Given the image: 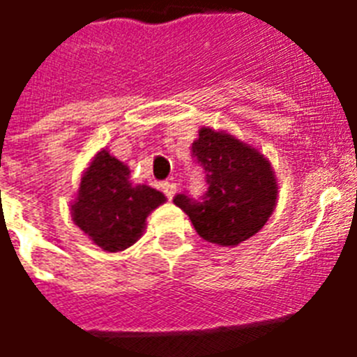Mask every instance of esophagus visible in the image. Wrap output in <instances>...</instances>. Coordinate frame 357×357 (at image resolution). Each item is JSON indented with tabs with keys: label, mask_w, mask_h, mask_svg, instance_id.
I'll return each instance as SVG.
<instances>
[{
	"label": "esophagus",
	"mask_w": 357,
	"mask_h": 357,
	"mask_svg": "<svg viewBox=\"0 0 357 357\" xmlns=\"http://www.w3.org/2000/svg\"><path fill=\"white\" fill-rule=\"evenodd\" d=\"M176 190H178V187H176L174 181H165V183H162V192L167 195L168 200H172L174 196H176Z\"/></svg>",
	"instance_id": "34e87169"
}]
</instances>
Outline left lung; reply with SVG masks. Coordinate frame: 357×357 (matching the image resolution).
Segmentation results:
<instances>
[{"instance_id":"8db88e82","label":"left lung","mask_w":357,"mask_h":357,"mask_svg":"<svg viewBox=\"0 0 357 357\" xmlns=\"http://www.w3.org/2000/svg\"><path fill=\"white\" fill-rule=\"evenodd\" d=\"M192 155L206 170L207 192L202 202L178 195L174 204L207 243L237 246L254 237L276 207L278 179L271 161L235 135L213 128H200Z\"/></svg>"}]
</instances>
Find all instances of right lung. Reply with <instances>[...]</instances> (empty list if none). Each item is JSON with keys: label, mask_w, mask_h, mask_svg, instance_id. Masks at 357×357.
<instances>
[{"label": "right lung", "mask_w": 357, "mask_h": 357, "mask_svg": "<svg viewBox=\"0 0 357 357\" xmlns=\"http://www.w3.org/2000/svg\"><path fill=\"white\" fill-rule=\"evenodd\" d=\"M129 174L128 165L103 148L81 174L70 206L75 226L105 252H120L137 243L148 215L167 202L157 189L131 183Z\"/></svg>", "instance_id": "add662e5"}]
</instances>
